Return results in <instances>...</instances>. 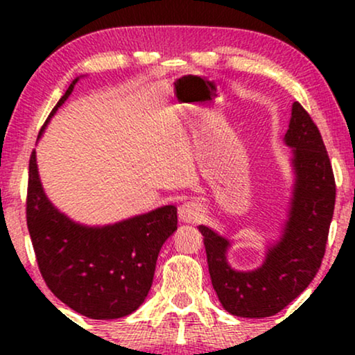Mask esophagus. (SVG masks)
Wrapping results in <instances>:
<instances>
[{
    "mask_svg": "<svg viewBox=\"0 0 355 355\" xmlns=\"http://www.w3.org/2000/svg\"><path fill=\"white\" fill-rule=\"evenodd\" d=\"M203 216V208L198 202H186L179 208V218L184 223H197Z\"/></svg>",
    "mask_w": 355,
    "mask_h": 355,
    "instance_id": "34e87169",
    "label": "esophagus"
}]
</instances>
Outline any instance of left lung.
<instances>
[{"mask_svg": "<svg viewBox=\"0 0 355 355\" xmlns=\"http://www.w3.org/2000/svg\"><path fill=\"white\" fill-rule=\"evenodd\" d=\"M284 142L293 148L294 197L283 236L270 247L260 268L232 270L226 261L230 242L198 226L213 289L236 317L263 318L281 312L312 283L324 257L336 182L322 134L299 101L293 105Z\"/></svg>", "mask_w": 355, "mask_h": 355, "instance_id": "1", "label": "left lung"}]
</instances>
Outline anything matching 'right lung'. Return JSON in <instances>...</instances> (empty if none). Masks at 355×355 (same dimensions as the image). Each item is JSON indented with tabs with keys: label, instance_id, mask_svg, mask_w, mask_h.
Masks as SVG:
<instances>
[{
	"label": "right lung",
	"instance_id": "1",
	"mask_svg": "<svg viewBox=\"0 0 355 355\" xmlns=\"http://www.w3.org/2000/svg\"><path fill=\"white\" fill-rule=\"evenodd\" d=\"M77 80L48 119L64 103ZM26 215L38 270L46 286L67 307L94 320L121 318L140 307L152 288L159 249L178 230L174 205L103 227L71 221L43 192L35 150L28 162Z\"/></svg>",
	"mask_w": 355,
	"mask_h": 355
}]
</instances>
